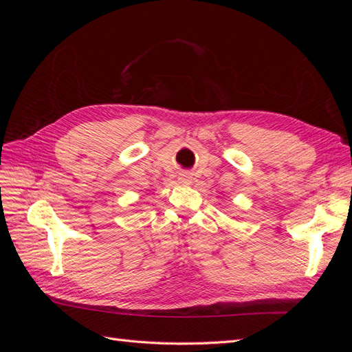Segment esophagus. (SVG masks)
Wrapping results in <instances>:
<instances>
[{
  "label": "esophagus",
  "mask_w": 352,
  "mask_h": 352,
  "mask_svg": "<svg viewBox=\"0 0 352 352\" xmlns=\"http://www.w3.org/2000/svg\"><path fill=\"white\" fill-rule=\"evenodd\" d=\"M179 180H180V184H184V185H190L192 184V177H190L189 175H182L179 177Z\"/></svg>",
  "instance_id": "34e87169"
}]
</instances>
